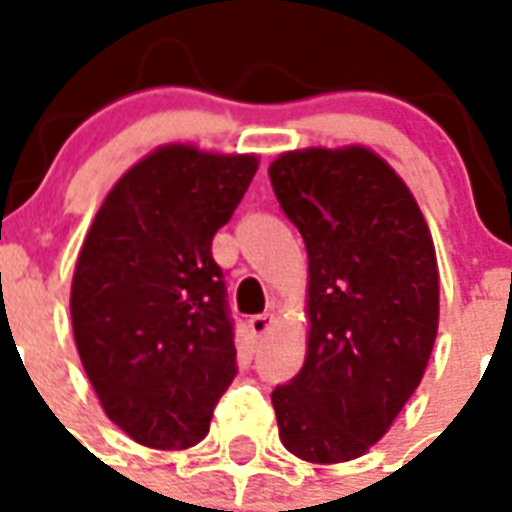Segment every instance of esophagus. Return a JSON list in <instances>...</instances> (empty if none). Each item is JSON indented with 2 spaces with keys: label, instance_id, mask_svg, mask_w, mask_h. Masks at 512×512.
<instances>
[{
  "label": "esophagus",
  "instance_id": "esophagus-1",
  "mask_svg": "<svg viewBox=\"0 0 512 512\" xmlns=\"http://www.w3.org/2000/svg\"><path fill=\"white\" fill-rule=\"evenodd\" d=\"M273 324V316L271 313H263V316H252V319L247 321V329H249V335L255 337V340H260V337L271 329Z\"/></svg>",
  "mask_w": 512,
  "mask_h": 512
}]
</instances>
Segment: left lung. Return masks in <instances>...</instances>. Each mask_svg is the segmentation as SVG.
<instances>
[{"mask_svg":"<svg viewBox=\"0 0 512 512\" xmlns=\"http://www.w3.org/2000/svg\"><path fill=\"white\" fill-rule=\"evenodd\" d=\"M268 175L308 249V350L271 393L279 438L305 462L356 460L388 433L433 353V236L372 148L284 151Z\"/></svg>","mask_w":512,"mask_h":512,"instance_id":"1","label":"left lung"}]
</instances>
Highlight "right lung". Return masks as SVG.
Returning a JSON list of instances; mask_svg holds the SVG:
<instances>
[{"label":"right lung","mask_w":512,"mask_h":512,"mask_svg":"<svg viewBox=\"0 0 512 512\" xmlns=\"http://www.w3.org/2000/svg\"><path fill=\"white\" fill-rule=\"evenodd\" d=\"M257 167L255 154L159 146L116 180L84 236L71 281L76 350L108 420L148 449L199 444L233 382L212 239Z\"/></svg>","instance_id":"right-lung-1"}]
</instances>
